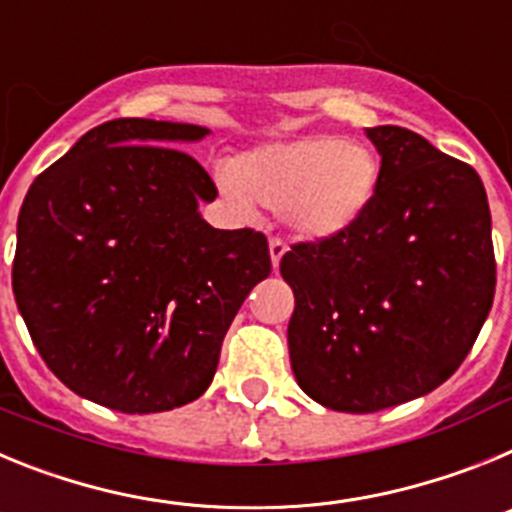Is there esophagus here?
Masks as SVG:
<instances>
[{
	"mask_svg": "<svg viewBox=\"0 0 512 512\" xmlns=\"http://www.w3.org/2000/svg\"><path fill=\"white\" fill-rule=\"evenodd\" d=\"M284 253H287V246H284V241H279V238H271V241H269V256H271V266H274V269H279V261H282Z\"/></svg>",
	"mask_w": 512,
	"mask_h": 512,
	"instance_id": "obj_1",
	"label": "esophagus"
}]
</instances>
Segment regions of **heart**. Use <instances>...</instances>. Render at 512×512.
Instances as JSON below:
<instances>
[{
    "label": "heart",
    "mask_w": 512,
    "mask_h": 512,
    "mask_svg": "<svg viewBox=\"0 0 512 512\" xmlns=\"http://www.w3.org/2000/svg\"><path fill=\"white\" fill-rule=\"evenodd\" d=\"M382 182V161L372 146L336 135L269 143L220 166L217 184L225 200L251 215L253 205L282 212L297 238L336 241L361 223Z\"/></svg>",
    "instance_id": "b5f03b06"
}]
</instances>
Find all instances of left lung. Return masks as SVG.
I'll return each mask as SVG.
<instances>
[{
	"label": "left lung",
	"instance_id": "obj_1",
	"mask_svg": "<svg viewBox=\"0 0 512 512\" xmlns=\"http://www.w3.org/2000/svg\"><path fill=\"white\" fill-rule=\"evenodd\" d=\"M382 182L361 223L282 256L295 292L289 361L323 408L377 413L423 397L467 359L495 297L487 194L477 171L423 135L366 128Z\"/></svg>",
	"mask_w": 512,
	"mask_h": 512
}]
</instances>
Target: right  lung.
<instances>
[{
    "label": "right lung",
    "mask_w": 512,
    "mask_h": 512,
    "mask_svg": "<svg viewBox=\"0 0 512 512\" xmlns=\"http://www.w3.org/2000/svg\"><path fill=\"white\" fill-rule=\"evenodd\" d=\"M189 122L120 117L30 184L12 289L38 354L71 392L130 415L197 400L261 279L269 243L200 215L217 189L179 143Z\"/></svg>",
    "instance_id": "1"
}]
</instances>
